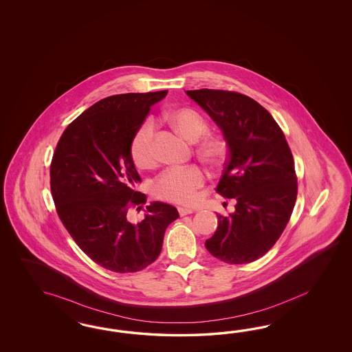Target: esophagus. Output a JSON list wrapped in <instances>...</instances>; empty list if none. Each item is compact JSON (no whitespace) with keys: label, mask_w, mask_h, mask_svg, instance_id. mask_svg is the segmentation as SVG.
I'll use <instances>...</instances> for the list:
<instances>
[{"label":"esophagus","mask_w":352,"mask_h":352,"mask_svg":"<svg viewBox=\"0 0 352 352\" xmlns=\"http://www.w3.org/2000/svg\"><path fill=\"white\" fill-rule=\"evenodd\" d=\"M178 212L181 214V217H184V215H188V214L193 213V210H192V209H188V208H179V209H178Z\"/></svg>","instance_id":"34e87169"}]
</instances>
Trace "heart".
I'll list each match as a JSON object with an SVG mask.
<instances>
[{
    "instance_id": "heart-1",
    "label": "heart",
    "mask_w": 352,
    "mask_h": 352,
    "mask_svg": "<svg viewBox=\"0 0 352 352\" xmlns=\"http://www.w3.org/2000/svg\"><path fill=\"white\" fill-rule=\"evenodd\" d=\"M168 121L183 138L197 142L199 157L209 165H221L228 156V142L223 134L209 133V124L201 113L192 108H178L168 113ZM155 124L146 120L130 140V155L138 168L151 166L155 161L153 151ZM201 168L191 165L162 171L152 183V193L165 201L193 205L200 199V188L205 183Z\"/></svg>"
}]
</instances>
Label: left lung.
<instances>
[{
	"instance_id": "8db88e82",
	"label": "left lung",
	"mask_w": 352,
	"mask_h": 352,
	"mask_svg": "<svg viewBox=\"0 0 352 352\" xmlns=\"http://www.w3.org/2000/svg\"><path fill=\"white\" fill-rule=\"evenodd\" d=\"M223 131L228 159L217 186L234 199V213L218 217L215 234L205 241L212 256L244 265L276 244L293 213L298 183L288 142L275 118L250 96L228 91L187 90Z\"/></svg>"
}]
</instances>
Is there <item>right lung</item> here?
<instances>
[{
  "mask_svg": "<svg viewBox=\"0 0 352 352\" xmlns=\"http://www.w3.org/2000/svg\"><path fill=\"white\" fill-rule=\"evenodd\" d=\"M166 94L168 90L107 96L65 128L54 151L50 190L59 219L86 256L118 274L153 263L166 227L179 217L174 206L160 201L148 205L138 223L130 215L139 213L147 200L133 190L140 177L130 140L151 106Z\"/></svg>",
  "mask_w": 352,
  "mask_h": 352,
  "instance_id": "add662e5",
  "label": "right lung"
}]
</instances>
